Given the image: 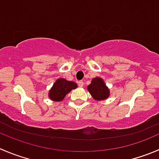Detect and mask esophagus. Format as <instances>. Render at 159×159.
Segmentation results:
<instances>
[{
    "mask_svg": "<svg viewBox=\"0 0 159 159\" xmlns=\"http://www.w3.org/2000/svg\"><path fill=\"white\" fill-rule=\"evenodd\" d=\"M78 86H79L80 88L83 87V86H84V81H78Z\"/></svg>",
    "mask_w": 159,
    "mask_h": 159,
    "instance_id": "1",
    "label": "esophagus"
}]
</instances>
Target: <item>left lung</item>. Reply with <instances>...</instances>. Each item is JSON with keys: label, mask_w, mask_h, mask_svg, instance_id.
Segmentation results:
<instances>
[{"label": "left lung", "mask_w": 159, "mask_h": 159, "mask_svg": "<svg viewBox=\"0 0 159 159\" xmlns=\"http://www.w3.org/2000/svg\"><path fill=\"white\" fill-rule=\"evenodd\" d=\"M88 90L95 100L106 99L109 95V90L100 78L92 79V83L88 86Z\"/></svg>", "instance_id": "left-lung-1"}]
</instances>
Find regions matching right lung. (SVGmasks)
<instances>
[{
	"instance_id": "add662e5",
	"label": "right lung",
	"mask_w": 159,
	"mask_h": 159,
	"mask_svg": "<svg viewBox=\"0 0 159 159\" xmlns=\"http://www.w3.org/2000/svg\"><path fill=\"white\" fill-rule=\"evenodd\" d=\"M77 87L78 85L74 81H69L64 78H59L53 84V88L49 93V97L53 101H61L64 99L67 94Z\"/></svg>"
}]
</instances>
